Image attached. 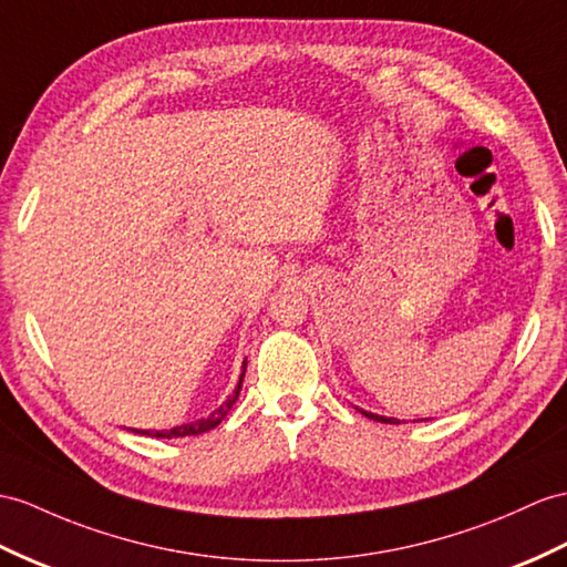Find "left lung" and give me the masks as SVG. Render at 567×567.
I'll use <instances>...</instances> for the list:
<instances>
[{"mask_svg": "<svg viewBox=\"0 0 567 567\" xmlns=\"http://www.w3.org/2000/svg\"><path fill=\"white\" fill-rule=\"evenodd\" d=\"M368 419H372V421H380V423H399V421H394V419H384V416H378V413H368V411H363Z\"/></svg>", "mask_w": 567, "mask_h": 567, "instance_id": "1", "label": "left lung"}]
</instances>
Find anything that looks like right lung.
I'll return each instance as SVG.
<instances>
[{
    "label": "right lung",
    "mask_w": 567,
    "mask_h": 567,
    "mask_svg": "<svg viewBox=\"0 0 567 567\" xmlns=\"http://www.w3.org/2000/svg\"><path fill=\"white\" fill-rule=\"evenodd\" d=\"M240 384H243V378L238 382V390L233 392V396H228L226 404H220L216 411H212L209 416H204L199 421H192V423H185V425H177V427H171V431H144L142 435H151V437H189V435H202L206 431H212V427H216L220 421L226 419V413L230 411V406L236 404V399L240 394ZM140 433V431H136Z\"/></svg>",
    "instance_id": "obj_1"
}]
</instances>
